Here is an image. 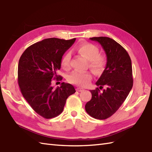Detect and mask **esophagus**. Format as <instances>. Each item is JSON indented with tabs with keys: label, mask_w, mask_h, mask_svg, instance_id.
<instances>
[{
	"label": "esophagus",
	"mask_w": 152,
	"mask_h": 152,
	"mask_svg": "<svg viewBox=\"0 0 152 152\" xmlns=\"http://www.w3.org/2000/svg\"><path fill=\"white\" fill-rule=\"evenodd\" d=\"M83 90H84V89H83V88L77 87V88H76V91H79V92H80V91H83Z\"/></svg>",
	"instance_id": "1"
}]
</instances>
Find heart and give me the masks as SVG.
Here are the masks:
<instances>
[{
    "mask_svg": "<svg viewBox=\"0 0 152 152\" xmlns=\"http://www.w3.org/2000/svg\"><path fill=\"white\" fill-rule=\"evenodd\" d=\"M76 51L89 61V67L95 73L101 74L103 72L107 62L106 57L104 55L99 53V49L97 46L90 42H83L76 48ZM71 57L69 52L65 53L62 57L61 66L63 69H69ZM91 79L92 75L90 72L74 71L68 77L69 83L82 86L90 84Z\"/></svg>",
    "mask_w": 152,
    "mask_h": 152,
    "instance_id": "heart-1",
    "label": "heart"
}]
</instances>
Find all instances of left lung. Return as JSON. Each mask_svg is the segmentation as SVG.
<instances>
[{"instance_id":"8db88e82","label":"left lung","mask_w":152,"mask_h":152,"mask_svg":"<svg viewBox=\"0 0 152 152\" xmlns=\"http://www.w3.org/2000/svg\"><path fill=\"white\" fill-rule=\"evenodd\" d=\"M101 44L107 57L106 66L96 83L99 86L90 90L92 97L85 110L95 119L103 120L111 117L126 99L133 86L132 61L121 44L106 37L90 38ZM105 86L102 92L99 90Z\"/></svg>"}]
</instances>
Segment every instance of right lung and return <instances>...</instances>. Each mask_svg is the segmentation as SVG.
I'll list each match as a JSON object with an SVG mask.
<instances>
[{"label":"right lung","instance_id":"1","mask_svg":"<svg viewBox=\"0 0 152 152\" xmlns=\"http://www.w3.org/2000/svg\"><path fill=\"white\" fill-rule=\"evenodd\" d=\"M75 41V38L44 39L29 46L18 61V83L21 93L33 110L45 119L61 114L66 99L75 92L68 83H62L56 89L51 86L52 79L61 77L57 72L62 56Z\"/></svg>","mask_w":152,"mask_h":152}]
</instances>
